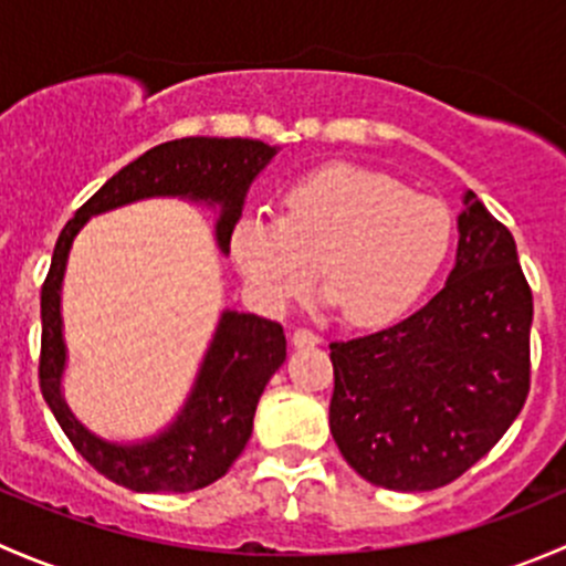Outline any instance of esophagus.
<instances>
[{"mask_svg": "<svg viewBox=\"0 0 566 566\" xmlns=\"http://www.w3.org/2000/svg\"><path fill=\"white\" fill-rule=\"evenodd\" d=\"M319 334H315V331H310V328H295L293 331V345L295 347H315V345H319Z\"/></svg>", "mask_w": 566, "mask_h": 566, "instance_id": "34e87169", "label": "esophagus"}]
</instances>
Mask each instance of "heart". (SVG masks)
Masks as SVG:
<instances>
[{
  "mask_svg": "<svg viewBox=\"0 0 566 566\" xmlns=\"http://www.w3.org/2000/svg\"><path fill=\"white\" fill-rule=\"evenodd\" d=\"M452 243V216L391 175L328 164L284 191L282 213H247L232 230V260L268 306L306 293L319 273L328 298L353 325L402 317Z\"/></svg>",
  "mask_w": 566,
  "mask_h": 566,
  "instance_id": "heart-1",
  "label": "heart"
}]
</instances>
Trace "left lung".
I'll list each match as a JSON object with an SVG mask.
<instances>
[{
    "label": "left lung",
    "instance_id": "1",
    "mask_svg": "<svg viewBox=\"0 0 566 566\" xmlns=\"http://www.w3.org/2000/svg\"><path fill=\"white\" fill-rule=\"evenodd\" d=\"M462 205L441 293L391 328L331 342V436L358 476L386 490L454 482L528 397L534 301L515 238L473 191Z\"/></svg>",
    "mask_w": 566,
    "mask_h": 566
}]
</instances>
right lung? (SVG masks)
I'll return each mask as SVG.
<instances>
[{"mask_svg": "<svg viewBox=\"0 0 566 566\" xmlns=\"http://www.w3.org/2000/svg\"><path fill=\"white\" fill-rule=\"evenodd\" d=\"M276 147L256 139L188 136L164 142L130 161L76 210L62 227L40 290V391L73 449L98 473L136 493H191L224 476L241 458L254 427L265 384L287 358V339L273 319L224 310L202 358L186 405L158 436L112 443L90 432L62 397L67 350L62 339L60 293L67 254L90 216L150 197H180L219 208L216 243L230 254L232 230L243 213L254 177L271 164Z\"/></svg>", "mask_w": 566, "mask_h": 566, "instance_id": "add662e5", "label": "right lung"}]
</instances>
